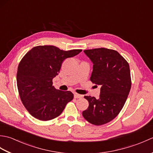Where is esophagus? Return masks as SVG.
Listing matches in <instances>:
<instances>
[{
	"label": "esophagus",
	"instance_id": "obj_1",
	"mask_svg": "<svg viewBox=\"0 0 153 153\" xmlns=\"http://www.w3.org/2000/svg\"><path fill=\"white\" fill-rule=\"evenodd\" d=\"M82 95H79V94H77V93H74V98L75 99H80V98H82Z\"/></svg>",
	"mask_w": 153,
	"mask_h": 153
}]
</instances>
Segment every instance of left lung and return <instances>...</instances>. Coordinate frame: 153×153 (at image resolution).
<instances>
[{
	"label": "left lung",
	"instance_id": "1",
	"mask_svg": "<svg viewBox=\"0 0 153 153\" xmlns=\"http://www.w3.org/2000/svg\"><path fill=\"white\" fill-rule=\"evenodd\" d=\"M83 52L93 64L90 80L101 88L98 99L84 97L89 106L82 115L92 124L103 125L116 118L128 98L131 85L129 66L114 50L99 48Z\"/></svg>",
	"mask_w": 153,
	"mask_h": 153
}]
</instances>
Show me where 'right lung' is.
<instances>
[{"instance_id":"right-lung-1","label":"right lung","mask_w":153,"mask_h":153,"mask_svg":"<svg viewBox=\"0 0 153 153\" xmlns=\"http://www.w3.org/2000/svg\"><path fill=\"white\" fill-rule=\"evenodd\" d=\"M82 51H65L52 45L35 47L26 53L19 64L17 86L23 105L34 118L47 121L62 112L74 98L69 91L57 90L53 86L65 59Z\"/></svg>"}]
</instances>
